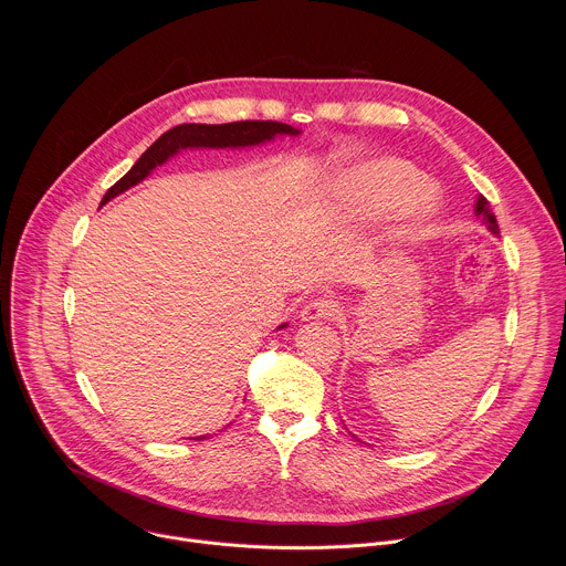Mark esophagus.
<instances>
[{"mask_svg":"<svg viewBox=\"0 0 566 566\" xmlns=\"http://www.w3.org/2000/svg\"><path fill=\"white\" fill-rule=\"evenodd\" d=\"M338 311H340V304H338L336 300L317 297V300H311V302L300 311V317H302V322H317V319H325V317L338 315Z\"/></svg>","mask_w":566,"mask_h":566,"instance_id":"1","label":"esophagus"}]
</instances>
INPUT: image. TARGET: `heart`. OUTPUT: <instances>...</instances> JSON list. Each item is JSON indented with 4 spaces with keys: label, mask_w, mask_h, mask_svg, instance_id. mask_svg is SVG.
<instances>
[{
    "label": "heart",
    "mask_w": 566,
    "mask_h": 566,
    "mask_svg": "<svg viewBox=\"0 0 566 566\" xmlns=\"http://www.w3.org/2000/svg\"><path fill=\"white\" fill-rule=\"evenodd\" d=\"M345 208L360 219H378L396 212L402 230L417 234L439 212V192L423 181L421 172L396 158L369 166L343 195Z\"/></svg>",
    "instance_id": "b5f03b06"
}]
</instances>
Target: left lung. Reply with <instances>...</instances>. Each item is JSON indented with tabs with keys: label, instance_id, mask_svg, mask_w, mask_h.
<instances>
[{
	"label": "left lung",
	"instance_id": "8db88e82",
	"mask_svg": "<svg viewBox=\"0 0 566 566\" xmlns=\"http://www.w3.org/2000/svg\"><path fill=\"white\" fill-rule=\"evenodd\" d=\"M474 214L481 219V223H486V228L497 237L500 234V226H497V219H495V214H493V210H491V203L486 201V197L483 195H479L476 197V201H474ZM358 439V437H356ZM360 441V439H358ZM365 443V441H363Z\"/></svg>",
	"mask_w": 566,
	"mask_h": 566
}]
</instances>
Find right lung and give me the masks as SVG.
I'll return each instance as SVG.
<instances>
[{
    "label": "right lung",
    "mask_w": 566,
    "mask_h": 566,
    "mask_svg": "<svg viewBox=\"0 0 566 566\" xmlns=\"http://www.w3.org/2000/svg\"><path fill=\"white\" fill-rule=\"evenodd\" d=\"M297 134L300 129L284 123H275V120H239V123H223V125H201V123L177 125L175 129L156 138L143 151V156L132 166V170L105 192L101 206L123 195L125 190L138 186L143 179H147L154 172V168L164 166L166 160H170L175 154L184 149H244V147L271 143L277 136H297ZM284 327L286 322L277 329H284ZM206 437L208 434L195 437V441H201Z\"/></svg>",
    "instance_id": "add662e5"
}]
</instances>
